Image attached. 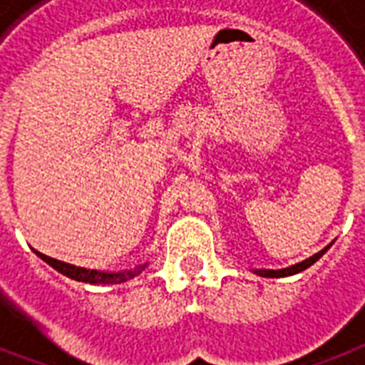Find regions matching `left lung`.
Listing matches in <instances>:
<instances>
[{
  "label": "left lung",
  "mask_w": 365,
  "mask_h": 365,
  "mask_svg": "<svg viewBox=\"0 0 365 365\" xmlns=\"http://www.w3.org/2000/svg\"><path fill=\"white\" fill-rule=\"evenodd\" d=\"M329 247H331V244L326 245V247H324L322 251H318L316 255L309 257L307 261L297 262V264H291V267H287V268H279V270H253V272L259 274V276H262V278H284V276H293V274L303 272V270H307L309 267H312V264H314V262L318 261V259H320V257L324 255L327 250H329Z\"/></svg>",
  "instance_id": "8db88e82"
}]
</instances>
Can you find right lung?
Returning <instances> with one entry per match:
<instances>
[{
    "label": "right lung",
    "mask_w": 365,
    "mask_h": 365,
    "mask_svg": "<svg viewBox=\"0 0 365 365\" xmlns=\"http://www.w3.org/2000/svg\"><path fill=\"white\" fill-rule=\"evenodd\" d=\"M34 253L39 257V259H43L47 264L58 270L61 274L68 276V278L76 279V282H86V284H103V285H112V284H121V282H127V279L135 278L137 274H140L146 268L148 262H144L140 267H137L135 270H121V272H103V270H89V268H81L76 267V264H70V262L64 261H56L53 257H47L43 253H39V251L34 250Z\"/></svg>",
    "instance_id": "1"
}]
</instances>
